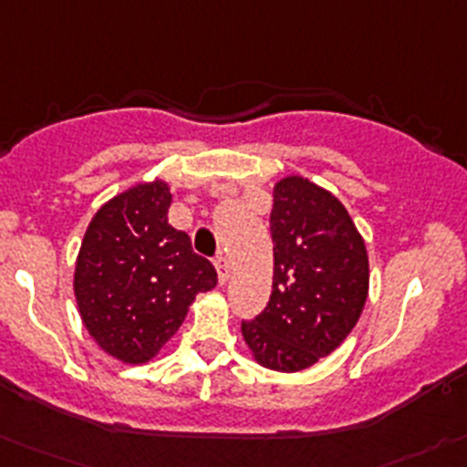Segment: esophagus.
I'll return each instance as SVG.
<instances>
[{"mask_svg":"<svg viewBox=\"0 0 467 467\" xmlns=\"http://www.w3.org/2000/svg\"><path fill=\"white\" fill-rule=\"evenodd\" d=\"M216 272H219L221 283H225L230 278V263L223 258V255H219V258H216Z\"/></svg>","mask_w":467,"mask_h":467,"instance_id":"34e87169","label":"esophagus"}]
</instances>
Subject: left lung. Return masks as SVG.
Masks as SVG:
<instances>
[{"label":"left lung","mask_w":467,"mask_h":467,"mask_svg":"<svg viewBox=\"0 0 467 467\" xmlns=\"http://www.w3.org/2000/svg\"><path fill=\"white\" fill-rule=\"evenodd\" d=\"M274 283L267 306L242 320L258 364L302 371L337 350L368 295V255L348 209L304 177L274 186Z\"/></svg>","instance_id":"1"}]
</instances>
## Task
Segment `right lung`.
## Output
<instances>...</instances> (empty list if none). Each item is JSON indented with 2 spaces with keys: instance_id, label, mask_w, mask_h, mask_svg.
<instances>
[{
  "instance_id": "right-lung-1",
  "label": "right lung",
  "mask_w": 467,
  "mask_h": 467,
  "mask_svg": "<svg viewBox=\"0 0 467 467\" xmlns=\"http://www.w3.org/2000/svg\"><path fill=\"white\" fill-rule=\"evenodd\" d=\"M165 182L138 184L103 204L76 263V299L94 341L126 364L150 361L184 322L216 269L168 223Z\"/></svg>"
}]
</instances>
